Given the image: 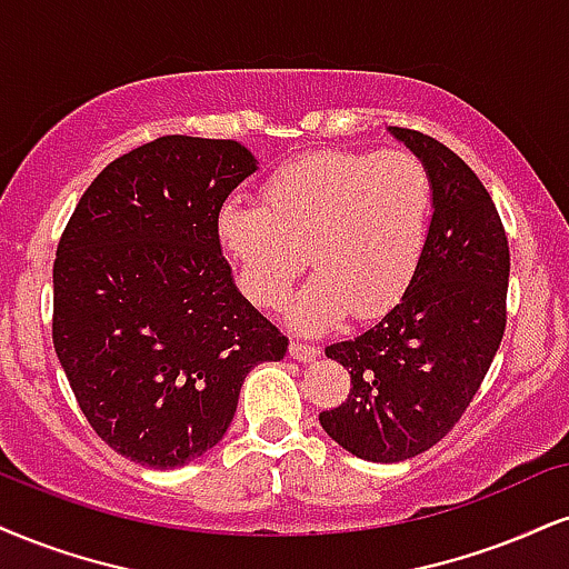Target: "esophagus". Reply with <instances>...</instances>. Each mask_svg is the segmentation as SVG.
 I'll list each match as a JSON object with an SVG mask.
<instances>
[{
	"instance_id": "obj_1",
	"label": "esophagus",
	"mask_w": 569,
	"mask_h": 569,
	"mask_svg": "<svg viewBox=\"0 0 569 569\" xmlns=\"http://www.w3.org/2000/svg\"><path fill=\"white\" fill-rule=\"evenodd\" d=\"M289 352H291L293 360H299V362H312V360L320 355V347L307 345V341H291Z\"/></svg>"
}]
</instances>
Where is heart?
I'll return each instance as SVG.
<instances>
[{
	"instance_id": "heart-1",
	"label": "heart",
	"mask_w": 569,
	"mask_h": 569,
	"mask_svg": "<svg viewBox=\"0 0 569 569\" xmlns=\"http://www.w3.org/2000/svg\"><path fill=\"white\" fill-rule=\"evenodd\" d=\"M432 209V177L413 153L323 150L280 167L264 182L262 207L224 203L217 241L246 297L267 310L283 305L310 254L315 278L289 318L302 331H320L345 312L376 318L406 293Z\"/></svg>"
}]
</instances>
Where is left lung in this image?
Listing matches in <instances>:
<instances>
[{
    "label": "left lung",
    "mask_w": 569,
    "mask_h": 569,
    "mask_svg": "<svg viewBox=\"0 0 569 569\" xmlns=\"http://www.w3.org/2000/svg\"><path fill=\"white\" fill-rule=\"evenodd\" d=\"M432 177L427 249L379 323L326 347L352 376L347 402L320 427L352 456L406 461L456 427L488 373L506 328L509 241L485 184L450 148L389 127Z\"/></svg>",
    "instance_id": "1"
}]
</instances>
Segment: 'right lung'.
I'll use <instances>...</instances> for the list:
<instances>
[{
    "label": "right lung",
    "instance_id": "obj_1",
    "mask_svg": "<svg viewBox=\"0 0 569 569\" xmlns=\"http://www.w3.org/2000/svg\"><path fill=\"white\" fill-rule=\"evenodd\" d=\"M257 172L236 140L167 134L108 163L52 267V345L89 427L150 469L222 440L243 379L289 339L232 283L224 198Z\"/></svg>",
    "mask_w": 569,
    "mask_h": 569
}]
</instances>
